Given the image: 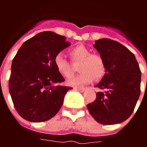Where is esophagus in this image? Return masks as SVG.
Wrapping results in <instances>:
<instances>
[{
    "mask_svg": "<svg viewBox=\"0 0 147 147\" xmlns=\"http://www.w3.org/2000/svg\"><path fill=\"white\" fill-rule=\"evenodd\" d=\"M74 90H77V91L81 92V93H82V92H84L85 90V88H75Z\"/></svg>",
    "mask_w": 147,
    "mask_h": 147,
    "instance_id": "obj_1",
    "label": "esophagus"
}]
</instances>
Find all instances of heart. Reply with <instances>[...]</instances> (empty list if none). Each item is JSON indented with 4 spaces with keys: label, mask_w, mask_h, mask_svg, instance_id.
<instances>
[{
    "label": "heart",
    "mask_w": 147,
    "mask_h": 147,
    "mask_svg": "<svg viewBox=\"0 0 147 147\" xmlns=\"http://www.w3.org/2000/svg\"><path fill=\"white\" fill-rule=\"evenodd\" d=\"M73 61H81L79 65V71L81 72L76 76H70L73 74L71 64L61 53L56 54L54 62L56 69L65 77H70L66 81L67 84L72 87H82L91 82L94 77L100 79L105 75L106 71L105 61L98 54H91L90 51L83 45H78L70 51Z\"/></svg>",
    "instance_id": "heart-1"
}]
</instances>
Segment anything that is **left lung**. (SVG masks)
<instances>
[{
	"mask_svg": "<svg viewBox=\"0 0 147 147\" xmlns=\"http://www.w3.org/2000/svg\"><path fill=\"white\" fill-rule=\"evenodd\" d=\"M93 46L106 66L105 74L96 87L106 90L96 93V100L87 107L100 124H120L132 115L140 96L139 65L134 54L117 41L100 39Z\"/></svg>",
	"mask_w": 147,
	"mask_h": 147,
	"instance_id": "obj_1",
	"label": "left lung"
}]
</instances>
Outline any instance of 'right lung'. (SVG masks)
I'll list each match as a JSON object with an SVG mask.
<instances>
[{
    "instance_id": "1",
    "label": "right lung",
    "mask_w": 147,
    "mask_h": 147,
    "mask_svg": "<svg viewBox=\"0 0 147 147\" xmlns=\"http://www.w3.org/2000/svg\"><path fill=\"white\" fill-rule=\"evenodd\" d=\"M66 37L42 32L26 40L13 59L9 89L17 112L32 122L49 120L59 112L71 88L56 69V54L70 46Z\"/></svg>"
}]
</instances>
